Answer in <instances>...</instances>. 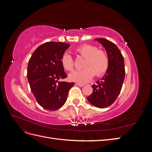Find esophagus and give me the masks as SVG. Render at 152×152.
<instances>
[{
  "label": "esophagus",
  "instance_id": "1",
  "mask_svg": "<svg viewBox=\"0 0 152 152\" xmlns=\"http://www.w3.org/2000/svg\"><path fill=\"white\" fill-rule=\"evenodd\" d=\"M77 85L78 86H79V87H83V86H84V84H80V83H77Z\"/></svg>",
  "mask_w": 152,
  "mask_h": 152
}]
</instances>
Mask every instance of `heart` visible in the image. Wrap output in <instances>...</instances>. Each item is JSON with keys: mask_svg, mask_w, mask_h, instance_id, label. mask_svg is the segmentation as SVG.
Masks as SVG:
<instances>
[{"mask_svg": "<svg viewBox=\"0 0 152 152\" xmlns=\"http://www.w3.org/2000/svg\"><path fill=\"white\" fill-rule=\"evenodd\" d=\"M79 56L84 58L82 70H75L70 73L68 79L70 81L80 84H86L90 81L94 74L101 77L105 74L110 65V59L105 50L98 49L94 45L85 44L75 49ZM61 65L66 71H72L74 67L72 57L68 54H64L61 59Z\"/></svg>", "mask_w": 152, "mask_h": 152, "instance_id": "b5f03b06", "label": "heart"}]
</instances>
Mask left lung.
Wrapping results in <instances>:
<instances>
[{"label": "left lung", "instance_id": "obj_1", "mask_svg": "<svg viewBox=\"0 0 152 152\" xmlns=\"http://www.w3.org/2000/svg\"><path fill=\"white\" fill-rule=\"evenodd\" d=\"M96 40L107 50L110 65L102 79L92 86L93 93L87 98L94 107L103 108L112 104L120 94L125 78V65L122 54L115 44L103 38Z\"/></svg>", "mask_w": 152, "mask_h": 152}]
</instances>
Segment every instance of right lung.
<instances>
[{"label":"right lung","instance_id":"obj_1","mask_svg":"<svg viewBox=\"0 0 152 152\" xmlns=\"http://www.w3.org/2000/svg\"><path fill=\"white\" fill-rule=\"evenodd\" d=\"M70 47L66 43L48 42L35 49L29 59L27 78L37 103L48 110H56L65 104L74 82H58L67 77L61 59Z\"/></svg>","mask_w":152,"mask_h":152}]
</instances>
